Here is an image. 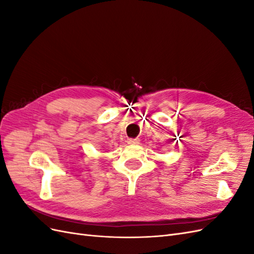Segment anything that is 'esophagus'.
I'll return each instance as SVG.
<instances>
[{
    "mask_svg": "<svg viewBox=\"0 0 254 254\" xmlns=\"http://www.w3.org/2000/svg\"><path fill=\"white\" fill-rule=\"evenodd\" d=\"M140 140L139 139H128L127 143L130 145H135V144H139Z\"/></svg>",
    "mask_w": 254,
    "mask_h": 254,
    "instance_id": "obj_1",
    "label": "esophagus"
}]
</instances>
